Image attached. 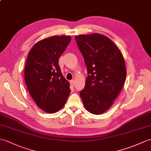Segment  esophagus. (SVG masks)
<instances>
[{"label": "esophagus", "mask_w": 151, "mask_h": 151, "mask_svg": "<svg viewBox=\"0 0 151 151\" xmlns=\"http://www.w3.org/2000/svg\"><path fill=\"white\" fill-rule=\"evenodd\" d=\"M70 83H71V85L72 86H75V81L74 80H71V82H70Z\"/></svg>", "instance_id": "34e87169"}]
</instances>
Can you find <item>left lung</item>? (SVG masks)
<instances>
[{"mask_svg":"<svg viewBox=\"0 0 151 151\" xmlns=\"http://www.w3.org/2000/svg\"><path fill=\"white\" fill-rule=\"evenodd\" d=\"M75 38L88 74L80 96L87 111L102 114L113 105L125 83L127 71L123 55L104 35H80Z\"/></svg>","mask_w":151,"mask_h":151,"instance_id":"8db88e82","label":"left lung"}]
</instances>
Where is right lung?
<instances>
[{
    "label": "right lung",
    "mask_w": 151,
    "mask_h": 151,
    "mask_svg": "<svg viewBox=\"0 0 151 151\" xmlns=\"http://www.w3.org/2000/svg\"><path fill=\"white\" fill-rule=\"evenodd\" d=\"M70 36H52L41 40L28 52L24 78L37 106L55 113L65 106L70 84L61 73L59 58L71 42Z\"/></svg>",
    "instance_id": "1"
}]
</instances>
